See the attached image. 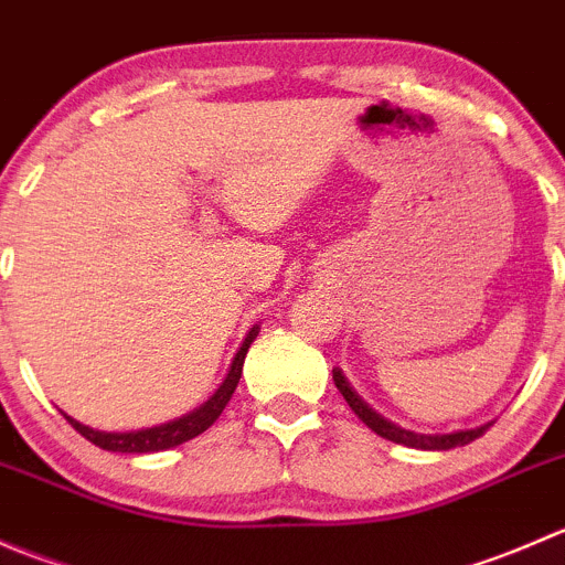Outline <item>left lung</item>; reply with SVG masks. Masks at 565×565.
Here are the masks:
<instances>
[{
  "label": "left lung",
  "mask_w": 565,
  "mask_h": 565,
  "mask_svg": "<svg viewBox=\"0 0 565 565\" xmlns=\"http://www.w3.org/2000/svg\"><path fill=\"white\" fill-rule=\"evenodd\" d=\"M333 383H335V388L341 391V396L347 398V404L352 407V413H355L358 418H361L363 424L369 426V429L377 431V435L385 437V440L398 443V446L420 448V451H448V448L467 446V443L478 440V437H481L483 431L492 426V424H483V426H476V429L451 431V435H418V431H409V429H402V426L391 424V420L383 418L377 409L369 407V404L363 402V398L350 388V383H347V377H344V372H341V369H333Z\"/></svg>",
  "instance_id": "1"
}]
</instances>
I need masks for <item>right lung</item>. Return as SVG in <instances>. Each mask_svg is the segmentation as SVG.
<instances>
[{"instance_id": "1", "label": "right lung", "mask_w": 565, "mask_h": 565, "mask_svg": "<svg viewBox=\"0 0 565 565\" xmlns=\"http://www.w3.org/2000/svg\"><path fill=\"white\" fill-rule=\"evenodd\" d=\"M256 333H259V328L254 324V328L248 330L243 347L237 350L230 374H226V380L221 383V388L215 391L213 396L202 404V407H196L193 413H185L182 418H174V420H169V424L152 426V429H139V431H100V429H89V426L78 424V420L71 418V415H65V413L62 415H65V420L78 431V435L87 437L89 443H95V446L104 448V451L156 454V451H167V448L182 446V443L193 440L196 435L207 431L210 426L215 424V418L224 413V407L230 404L232 393H235L237 383H241L243 361H246V352H248L250 341L256 339Z\"/></svg>"}]
</instances>
